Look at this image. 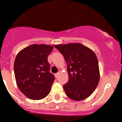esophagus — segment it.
<instances>
[{
  "mask_svg": "<svg viewBox=\"0 0 122 122\" xmlns=\"http://www.w3.org/2000/svg\"><path fill=\"white\" fill-rule=\"evenodd\" d=\"M59 73H56V74H55V76H56V77H57L58 76H59Z\"/></svg>",
  "mask_w": 122,
  "mask_h": 122,
  "instance_id": "obj_1",
  "label": "esophagus"
}]
</instances>
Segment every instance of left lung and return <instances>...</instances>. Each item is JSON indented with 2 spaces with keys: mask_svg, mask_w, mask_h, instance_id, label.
Wrapping results in <instances>:
<instances>
[{
  "mask_svg": "<svg viewBox=\"0 0 122 122\" xmlns=\"http://www.w3.org/2000/svg\"><path fill=\"white\" fill-rule=\"evenodd\" d=\"M67 64L69 80L63 87L71 100L81 101L95 91L100 80L98 61L90 49L80 43L55 45Z\"/></svg>",
  "mask_w": 122,
  "mask_h": 122,
  "instance_id": "obj_1",
  "label": "left lung"
}]
</instances>
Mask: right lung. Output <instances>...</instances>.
<instances>
[{
	"label": "right lung",
	"instance_id": "obj_1",
	"mask_svg": "<svg viewBox=\"0 0 122 122\" xmlns=\"http://www.w3.org/2000/svg\"><path fill=\"white\" fill-rule=\"evenodd\" d=\"M53 46L32 45L17 55L14 63L15 79L19 89L27 97L41 100L50 92L55 80L50 73L48 57Z\"/></svg>",
	"mask_w": 122,
	"mask_h": 122
}]
</instances>
